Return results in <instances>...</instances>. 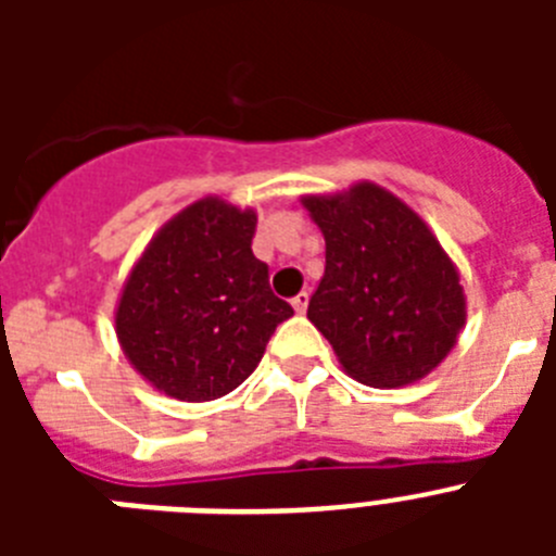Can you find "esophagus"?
Masks as SVG:
<instances>
[{
	"instance_id": "obj_1",
	"label": "esophagus",
	"mask_w": 556,
	"mask_h": 556,
	"mask_svg": "<svg viewBox=\"0 0 556 556\" xmlns=\"http://www.w3.org/2000/svg\"><path fill=\"white\" fill-rule=\"evenodd\" d=\"M306 306H308V292L294 294V298H292V308H294V312L303 314V312H306Z\"/></svg>"
}]
</instances>
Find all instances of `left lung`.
Instances as JSON below:
<instances>
[{
	"label": "left lung",
	"mask_w": 556,
	"mask_h": 556,
	"mask_svg": "<svg viewBox=\"0 0 556 556\" xmlns=\"http://www.w3.org/2000/svg\"><path fill=\"white\" fill-rule=\"evenodd\" d=\"M303 205L326 236L308 320L348 376L390 390L434 370L465 326V294L429 225L376 184Z\"/></svg>",
	"instance_id": "8db88e82"
}]
</instances>
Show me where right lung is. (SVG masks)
I'll return each mask as SVG.
<instances>
[{"label": "right lung", "instance_id": "obj_1", "mask_svg": "<svg viewBox=\"0 0 556 556\" xmlns=\"http://www.w3.org/2000/svg\"><path fill=\"white\" fill-rule=\"evenodd\" d=\"M253 233V211L205 198L147 244L116 308V337L155 390L191 404L228 395L294 314L269 289Z\"/></svg>", "mask_w": 556, "mask_h": 556}]
</instances>
